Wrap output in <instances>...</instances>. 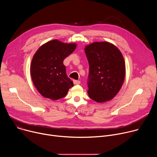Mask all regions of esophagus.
Instances as JSON below:
<instances>
[{
    "mask_svg": "<svg viewBox=\"0 0 157 157\" xmlns=\"http://www.w3.org/2000/svg\"><path fill=\"white\" fill-rule=\"evenodd\" d=\"M73 83L75 84H79L81 83V82H80V81H78V80H74Z\"/></svg>",
    "mask_w": 157,
    "mask_h": 157,
    "instance_id": "34e87169",
    "label": "esophagus"
}]
</instances>
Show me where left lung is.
<instances>
[{"label":"left lung","mask_w":157,"mask_h":157,"mask_svg":"<svg viewBox=\"0 0 157 157\" xmlns=\"http://www.w3.org/2000/svg\"><path fill=\"white\" fill-rule=\"evenodd\" d=\"M84 51L89 65V98L99 103L110 101L120 91L125 76L122 53L114 44L107 41L87 44Z\"/></svg>","instance_id":"8db88e82"}]
</instances>
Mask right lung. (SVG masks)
<instances>
[{
  "label": "right lung",
  "mask_w": 157,
  "mask_h": 157,
  "mask_svg": "<svg viewBox=\"0 0 157 157\" xmlns=\"http://www.w3.org/2000/svg\"><path fill=\"white\" fill-rule=\"evenodd\" d=\"M76 47L75 43L53 40L37 50L32 60L30 74L36 89L43 97L58 100L64 98L73 86L66 75L63 61Z\"/></svg>",
  "instance_id": "1"
}]
</instances>
